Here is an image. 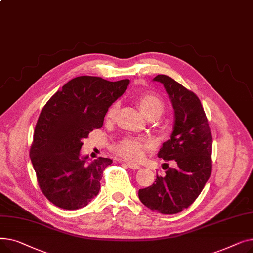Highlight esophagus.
I'll return each instance as SVG.
<instances>
[{
  "mask_svg": "<svg viewBox=\"0 0 253 253\" xmlns=\"http://www.w3.org/2000/svg\"><path fill=\"white\" fill-rule=\"evenodd\" d=\"M126 165H127L129 168L133 169V170H137V169H139V168H140V166H139L138 164H136V163H132V162H126Z\"/></svg>",
  "mask_w": 253,
  "mask_h": 253,
  "instance_id": "esophagus-1",
  "label": "esophagus"
}]
</instances>
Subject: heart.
<instances>
[{"mask_svg":"<svg viewBox=\"0 0 253 253\" xmlns=\"http://www.w3.org/2000/svg\"><path fill=\"white\" fill-rule=\"evenodd\" d=\"M138 108L148 119H156L164 111V102L154 93H143L136 97ZM119 108V103H113L106 112V119L112 120L116 116ZM148 149V143L136 137H125L113 145L112 150L129 161H138L143 157L145 150Z\"/></svg>","mask_w":253,"mask_h":253,"instance_id":"heart-1","label":"heart"}]
</instances>
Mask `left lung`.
<instances>
[{"instance_id":"left-lung-1","label":"left lung","mask_w":253,"mask_h":253,"mask_svg":"<svg viewBox=\"0 0 253 253\" xmlns=\"http://www.w3.org/2000/svg\"><path fill=\"white\" fill-rule=\"evenodd\" d=\"M154 81L164 85L174 110V125L170 139L158 157L174 161L165 176L157 175L155 183L138 191L139 200L162 214H175L194 203L211 174L212 135L200 99L166 75Z\"/></svg>"}]
</instances>
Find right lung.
<instances>
[{
  "label": "right lung",
  "mask_w": 253,
  "mask_h": 253,
  "mask_svg": "<svg viewBox=\"0 0 253 253\" xmlns=\"http://www.w3.org/2000/svg\"><path fill=\"white\" fill-rule=\"evenodd\" d=\"M129 80L99 77L72 79L45 104L35 128L30 157L40 189L62 209L85 207L100 190L109 158L88 162L80 154L83 139L102 127L110 106L125 92Z\"/></svg>",
  "instance_id": "right-lung-1"
}]
</instances>
